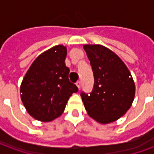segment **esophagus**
<instances>
[{"label": "esophagus", "mask_w": 154, "mask_h": 154, "mask_svg": "<svg viewBox=\"0 0 154 154\" xmlns=\"http://www.w3.org/2000/svg\"><path fill=\"white\" fill-rule=\"evenodd\" d=\"M76 85H77V87H78L79 89H80L81 87H82V82H81L80 81H78V82H77V83H76Z\"/></svg>", "instance_id": "esophagus-1"}]
</instances>
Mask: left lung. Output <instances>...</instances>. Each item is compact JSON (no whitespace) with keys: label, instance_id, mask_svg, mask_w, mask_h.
Listing matches in <instances>:
<instances>
[{"label":"left lung","instance_id":"left-lung-1","mask_svg":"<svg viewBox=\"0 0 154 154\" xmlns=\"http://www.w3.org/2000/svg\"><path fill=\"white\" fill-rule=\"evenodd\" d=\"M83 48L94 75L91 92L81 93L85 109L97 122H114L131 106L134 82L125 64L110 49L100 44H85Z\"/></svg>","mask_w":154,"mask_h":154}]
</instances>
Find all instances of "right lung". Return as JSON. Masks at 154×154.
Segmentation results:
<instances>
[{"label":"right lung","mask_w":154,"mask_h":154,"mask_svg":"<svg viewBox=\"0 0 154 154\" xmlns=\"http://www.w3.org/2000/svg\"><path fill=\"white\" fill-rule=\"evenodd\" d=\"M66 56L63 45L51 48L37 57L22 81L21 100L35 119L48 122L59 117L69 97L78 91L68 78Z\"/></svg>","instance_id":"add662e5"}]
</instances>
